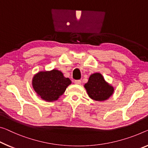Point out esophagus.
<instances>
[{
    "instance_id": "1",
    "label": "esophagus",
    "mask_w": 148,
    "mask_h": 148,
    "mask_svg": "<svg viewBox=\"0 0 148 148\" xmlns=\"http://www.w3.org/2000/svg\"><path fill=\"white\" fill-rule=\"evenodd\" d=\"M81 80H75L74 81V83L76 84V85H79V84H81Z\"/></svg>"
}]
</instances>
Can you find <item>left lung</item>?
I'll list each match as a JSON object with an SVG mask.
<instances>
[{"label": "left lung", "mask_w": 148, "mask_h": 148, "mask_svg": "<svg viewBox=\"0 0 148 148\" xmlns=\"http://www.w3.org/2000/svg\"><path fill=\"white\" fill-rule=\"evenodd\" d=\"M84 87L88 97L97 101H106L114 92V87L106 82L99 73L92 74Z\"/></svg>", "instance_id": "1"}]
</instances>
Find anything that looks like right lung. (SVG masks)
I'll return each instance as SVG.
<instances>
[{"mask_svg":"<svg viewBox=\"0 0 148 148\" xmlns=\"http://www.w3.org/2000/svg\"><path fill=\"white\" fill-rule=\"evenodd\" d=\"M71 83L69 78L63 76L57 69L50 71H40L32 79V86L36 92L45 101H57Z\"/></svg>","mask_w":148,"mask_h":148,"instance_id":"1","label":"right lung"}]
</instances>
